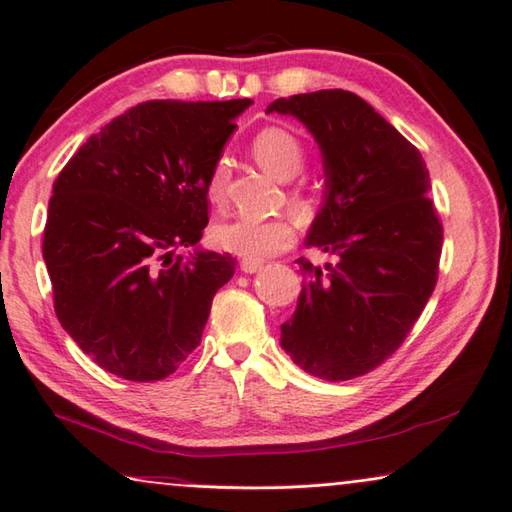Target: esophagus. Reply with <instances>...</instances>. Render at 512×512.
<instances>
[{
	"label": "esophagus",
	"instance_id": "esophagus-1",
	"mask_svg": "<svg viewBox=\"0 0 512 512\" xmlns=\"http://www.w3.org/2000/svg\"><path fill=\"white\" fill-rule=\"evenodd\" d=\"M262 268H264V262H255V259H242V270L248 275L259 273Z\"/></svg>",
	"mask_w": 512,
	"mask_h": 512
}]
</instances>
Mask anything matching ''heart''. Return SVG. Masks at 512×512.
I'll list each match as a JSON object with an SVG mask.
<instances>
[{
    "instance_id": "b5f03b06",
    "label": "heart",
    "mask_w": 512,
    "mask_h": 512,
    "mask_svg": "<svg viewBox=\"0 0 512 512\" xmlns=\"http://www.w3.org/2000/svg\"><path fill=\"white\" fill-rule=\"evenodd\" d=\"M248 148L259 166L277 179H284V182L293 179L306 162L302 139L282 126H266L257 130ZM228 179V162L224 157L217 159L206 175V197L213 206L224 204ZM288 199L302 213L313 206V193H310L306 182H293V186L288 188ZM295 239L297 224L288 215H277L270 219L235 217L230 222L217 224L213 230V242L219 248L244 259H255V262L284 253V250L295 244Z\"/></svg>"
}]
</instances>
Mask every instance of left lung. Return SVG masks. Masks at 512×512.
Wrapping results in <instances>:
<instances>
[{"label":"left lung","mask_w":512,"mask_h":512,"mask_svg":"<svg viewBox=\"0 0 512 512\" xmlns=\"http://www.w3.org/2000/svg\"><path fill=\"white\" fill-rule=\"evenodd\" d=\"M317 139L326 204L306 239L335 255L326 273L299 257L306 286L282 346L306 373L346 382L382 366L404 344L433 295L444 226L426 193L422 153L350 90L275 99Z\"/></svg>","instance_id":"left-lung-1"}]
</instances>
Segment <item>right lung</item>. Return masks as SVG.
<instances>
[{
	"label": "right lung",
	"mask_w": 512,
	"mask_h": 512,
	"mask_svg": "<svg viewBox=\"0 0 512 512\" xmlns=\"http://www.w3.org/2000/svg\"><path fill=\"white\" fill-rule=\"evenodd\" d=\"M250 104L150 99L88 137L57 175L42 244L55 315L108 373L159 382L202 342L235 259L175 250L202 239L206 175Z\"/></svg>",
	"instance_id": "right-lung-1"
}]
</instances>
